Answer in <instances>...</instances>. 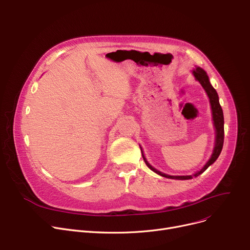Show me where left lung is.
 Listing matches in <instances>:
<instances>
[{
    "label": "left lung",
    "instance_id": "8db88e82",
    "mask_svg": "<svg viewBox=\"0 0 250 250\" xmlns=\"http://www.w3.org/2000/svg\"><path fill=\"white\" fill-rule=\"evenodd\" d=\"M193 75L196 79V81H198L202 86L204 87V90L206 91L209 99H210V103H211V108H212V114H213V121H214V126L216 129V142H215V147H214V151L213 154L211 156V158L208 160V163L205 165V167L198 171L197 173H195L194 175H168L166 173L160 172L159 170L155 169L154 167H152L148 163L147 160L145 159L143 153H142V157L145 161L146 166H147L151 170H153L154 172H156L157 174L161 175V177H165L167 179H173V180H190L193 179L194 177H198L199 174L203 173L205 170H206L212 164L215 163V160L218 158V156L220 155L223 148V143H224V117H223V111L221 106H220L219 103V97L218 94L216 92V90L212 86V84L210 83L209 78L207 76L206 71L204 69H202L201 67H197L196 69L193 70Z\"/></svg>",
    "mask_w": 250,
    "mask_h": 250
}]
</instances>
